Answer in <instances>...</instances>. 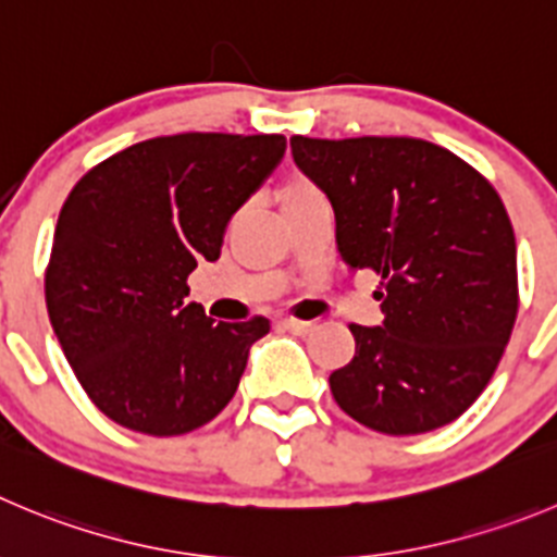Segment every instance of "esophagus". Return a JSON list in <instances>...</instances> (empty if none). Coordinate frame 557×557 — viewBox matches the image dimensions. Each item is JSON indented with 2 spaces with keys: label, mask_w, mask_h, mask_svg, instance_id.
Returning a JSON list of instances; mask_svg holds the SVG:
<instances>
[{
  "label": "esophagus",
  "mask_w": 557,
  "mask_h": 557,
  "mask_svg": "<svg viewBox=\"0 0 557 557\" xmlns=\"http://www.w3.org/2000/svg\"><path fill=\"white\" fill-rule=\"evenodd\" d=\"M283 330L294 332V335H308V332H313V321H296V319H285V321H283Z\"/></svg>",
  "instance_id": "esophagus-1"
}]
</instances>
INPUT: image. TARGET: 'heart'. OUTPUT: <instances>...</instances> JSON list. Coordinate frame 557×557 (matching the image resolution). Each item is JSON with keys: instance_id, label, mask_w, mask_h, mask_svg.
Instances as JSON below:
<instances>
[{"instance_id": "obj_1", "label": "heart", "mask_w": 557, "mask_h": 557, "mask_svg": "<svg viewBox=\"0 0 557 557\" xmlns=\"http://www.w3.org/2000/svg\"><path fill=\"white\" fill-rule=\"evenodd\" d=\"M321 197H324V191H321L313 181L305 178V175H290V178H285L277 189V202L283 214L285 211H294V208L305 206V202L321 200Z\"/></svg>"}]
</instances>
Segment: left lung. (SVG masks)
<instances>
[{
    "label": "left lung",
    "mask_w": 557,
    "mask_h": 557,
    "mask_svg": "<svg viewBox=\"0 0 557 557\" xmlns=\"http://www.w3.org/2000/svg\"><path fill=\"white\" fill-rule=\"evenodd\" d=\"M332 202L349 272L382 277V326L351 324L355 360L332 396L382 434H425L490 384L519 310L517 242L495 186L450 150L414 137H290Z\"/></svg>",
    "instance_id": "left-lung-1"
}]
</instances>
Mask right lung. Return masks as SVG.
<instances>
[{"label": "right lung", "mask_w": 557, "mask_h": 557, "mask_svg": "<svg viewBox=\"0 0 557 557\" xmlns=\"http://www.w3.org/2000/svg\"><path fill=\"white\" fill-rule=\"evenodd\" d=\"M285 153L283 134H173L85 173L60 211L46 269L51 326L90 401L114 423L178 436L233 398L255 315L227 324L186 302L231 216Z\"/></svg>", "instance_id": "add662e5"}]
</instances>
